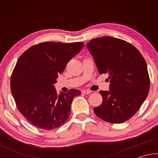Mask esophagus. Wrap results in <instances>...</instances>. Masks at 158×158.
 Listing matches in <instances>:
<instances>
[{"instance_id": "1", "label": "esophagus", "mask_w": 158, "mask_h": 158, "mask_svg": "<svg viewBox=\"0 0 158 158\" xmlns=\"http://www.w3.org/2000/svg\"><path fill=\"white\" fill-rule=\"evenodd\" d=\"M90 93H91V91H90V90H82V93H83V94H85V95L90 94Z\"/></svg>"}]
</instances>
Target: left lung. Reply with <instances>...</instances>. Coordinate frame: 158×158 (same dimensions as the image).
<instances>
[{"mask_svg": "<svg viewBox=\"0 0 158 158\" xmlns=\"http://www.w3.org/2000/svg\"><path fill=\"white\" fill-rule=\"evenodd\" d=\"M86 46L99 73L107 74L110 80L109 90H100L102 102L93 111L106 122L124 123L137 113L148 94L146 60L132 44L116 37H97Z\"/></svg>", "mask_w": 158, "mask_h": 158, "instance_id": "obj_1", "label": "left lung"}]
</instances>
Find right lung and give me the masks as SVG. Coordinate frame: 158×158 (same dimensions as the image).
<instances>
[{
	"label": "right lung",
	"instance_id": "1",
	"mask_svg": "<svg viewBox=\"0 0 158 158\" xmlns=\"http://www.w3.org/2000/svg\"><path fill=\"white\" fill-rule=\"evenodd\" d=\"M84 46L83 42H46L33 45L19 58L10 79L16 106L35 127L52 130L68 121L79 90L58 95L53 84L68 63Z\"/></svg>",
	"mask_w": 158,
	"mask_h": 158
}]
</instances>
